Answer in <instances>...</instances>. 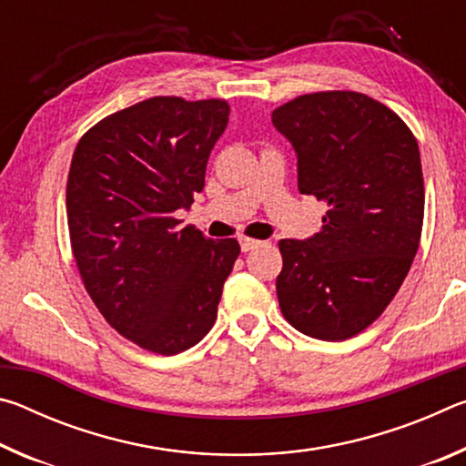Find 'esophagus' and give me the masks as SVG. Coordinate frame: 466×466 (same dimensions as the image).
<instances>
[{
  "instance_id": "obj_1",
  "label": "esophagus",
  "mask_w": 466,
  "mask_h": 466,
  "mask_svg": "<svg viewBox=\"0 0 466 466\" xmlns=\"http://www.w3.org/2000/svg\"><path fill=\"white\" fill-rule=\"evenodd\" d=\"M258 244H261V242H258V240H252V238H244V236L240 238V248H242V252H250V250H255V248L258 247Z\"/></svg>"
}]
</instances>
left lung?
Returning a JSON list of instances; mask_svg holds the SVG:
<instances>
[{"label": "left lung", "instance_id": "obj_1", "mask_svg": "<svg viewBox=\"0 0 466 466\" xmlns=\"http://www.w3.org/2000/svg\"><path fill=\"white\" fill-rule=\"evenodd\" d=\"M271 121L298 157V188L327 203L310 238L279 240L278 299L299 333L345 341L380 317L411 269L423 175L411 129L360 92L304 94Z\"/></svg>", "mask_w": 466, "mask_h": 466}]
</instances>
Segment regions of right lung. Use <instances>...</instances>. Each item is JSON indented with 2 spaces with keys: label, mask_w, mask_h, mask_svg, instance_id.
I'll list each match as a JSON object with an SVG mask.
<instances>
[{
  "label": "right lung",
  "mask_w": 466,
  "mask_h": 466,
  "mask_svg": "<svg viewBox=\"0 0 466 466\" xmlns=\"http://www.w3.org/2000/svg\"><path fill=\"white\" fill-rule=\"evenodd\" d=\"M226 100L156 96L94 125L67 177L77 269L102 317L147 351L177 356L214 327L240 247L180 228L228 125Z\"/></svg>",
  "instance_id": "1"
}]
</instances>
